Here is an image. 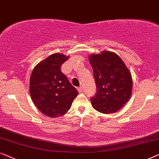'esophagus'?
Listing matches in <instances>:
<instances>
[{
  "instance_id": "1",
  "label": "esophagus",
  "mask_w": 159,
  "mask_h": 159,
  "mask_svg": "<svg viewBox=\"0 0 159 159\" xmlns=\"http://www.w3.org/2000/svg\"><path fill=\"white\" fill-rule=\"evenodd\" d=\"M78 92H79L80 93L82 92V91H83V88H82L81 86H80V87L78 88Z\"/></svg>"
}]
</instances>
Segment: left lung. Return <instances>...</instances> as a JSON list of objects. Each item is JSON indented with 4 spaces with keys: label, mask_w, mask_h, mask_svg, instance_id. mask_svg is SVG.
<instances>
[{
    "label": "left lung",
    "mask_w": 159,
    "mask_h": 159,
    "mask_svg": "<svg viewBox=\"0 0 159 159\" xmlns=\"http://www.w3.org/2000/svg\"><path fill=\"white\" fill-rule=\"evenodd\" d=\"M89 62L97 86L96 94L91 98L93 107L105 114L116 113L132 94L129 70L120 57L111 52L91 54Z\"/></svg>",
    "instance_id": "1"
}]
</instances>
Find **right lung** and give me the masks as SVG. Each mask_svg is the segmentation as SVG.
<instances>
[{
	"instance_id": "add662e5",
	"label": "right lung",
	"mask_w": 159,
	"mask_h": 159,
	"mask_svg": "<svg viewBox=\"0 0 159 159\" xmlns=\"http://www.w3.org/2000/svg\"><path fill=\"white\" fill-rule=\"evenodd\" d=\"M69 57L50 55L34 67L30 79V94L34 104L51 118L63 116L70 108L78 92L61 71Z\"/></svg>"
}]
</instances>
